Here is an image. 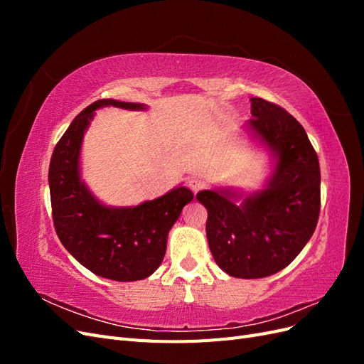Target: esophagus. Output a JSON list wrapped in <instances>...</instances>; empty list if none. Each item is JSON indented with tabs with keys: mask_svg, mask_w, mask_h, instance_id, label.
Masks as SVG:
<instances>
[{
	"mask_svg": "<svg viewBox=\"0 0 364 364\" xmlns=\"http://www.w3.org/2000/svg\"><path fill=\"white\" fill-rule=\"evenodd\" d=\"M188 186H190V190L193 191V193H197V191H200L203 186H205V182L202 181V179H199V178H191L190 181H188Z\"/></svg>",
	"mask_w": 364,
	"mask_h": 364,
	"instance_id": "1",
	"label": "esophagus"
}]
</instances>
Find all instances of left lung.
<instances>
[{
  "instance_id": "8db88e82",
  "label": "left lung",
  "mask_w": 364,
  "mask_h": 364,
  "mask_svg": "<svg viewBox=\"0 0 364 364\" xmlns=\"http://www.w3.org/2000/svg\"><path fill=\"white\" fill-rule=\"evenodd\" d=\"M247 127L277 156L266 190L237 205L229 190L200 191L206 237L218 267L234 278L285 269L311 238L321 213V167L305 129L281 106L250 98Z\"/></svg>"
}]
</instances>
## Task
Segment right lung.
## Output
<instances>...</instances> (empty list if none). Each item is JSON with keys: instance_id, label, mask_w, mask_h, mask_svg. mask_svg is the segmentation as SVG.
I'll return each mask as SVG.
<instances>
[{"instance_id": "1", "label": "right lung", "mask_w": 364, "mask_h": 364, "mask_svg": "<svg viewBox=\"0 0 364 364\" xmlns=\"http://www.w3.org/2000/svg\"><path fill=\"white\" fill-rule=\"evenodd\" d=\"M115 106L139 111L144 105L103 98L77 115L53 150L48 170L53 223L60 243L87 270L119 282L144 279L167 249V235L194 194L178 186L134 208L102 205L80 181L79 158L94 111Z\"/></svg>"}]
</instances>
